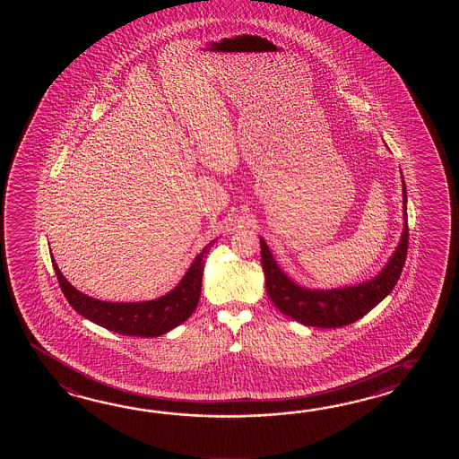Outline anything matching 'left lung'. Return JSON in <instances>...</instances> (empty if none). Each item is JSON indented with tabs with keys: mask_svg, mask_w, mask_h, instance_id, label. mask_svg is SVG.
I'll return each instance as SVG.
<instances>
[{
	"mask_svg": "<svg viewBox=\"0 0 459 459\" xmlns=\"http://www.w3.org/2000/svg\"><path fill=\"white\" fill-rule=\"evenodd\" d=\"M402 200H403V230L399 246L395 247L381 273L369 281L346 285L338 289H307L283 273L275 263L269 246L261 239L265 290L281 313L295 322L315 328H340L358 322L366 313L392 292L399 281L409 247L407 225V186L402 177Z\"/></svg>",
	"mask_w": 459,
	"mask_h": 459,
	"instance_id": "1",
	"label": "left lung"
}]
</instances>
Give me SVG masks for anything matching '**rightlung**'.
<instances>
[{"mask_svg":"<svg viewBox=\"0 0 459 459\" xmlns=\"http://www.w3.org/2000/svg\"><path fill=\"white\" fill-rule=\"evenodd\" d=\"M216 239L206 244L202 253L190 264L186 275L176 287L166 295L146 300V302H105L87 293L80 292L60 273L56 259L52 255V265L57 273L60 289L69 300L72 308L83 318L97 323L109 332L125 336H143L154 338L174 330L178 325L190 318L195 312L202 292V277L205 265L206 254L210 253Z\"/></svg>","mask_w":459,"mask_h":459,"instance_id":"1","label":"right lung"}]
</instances>
